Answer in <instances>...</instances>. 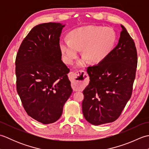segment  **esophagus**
<instances>
[{
	"mask_svg": "<svg viewBox=\"0 0 149 149\" xmlns=\"http://www.w3.org/2000/svg\"><path fill=\"white\" fill-rule=\"evenodd\" d=\"M72 83V86L75 90H79L83 87L86 83L88 74L83 70H78L75 72H71Z\"/></svg>",
	"mask_w": 149,
	"mask_h": 149,
	"instance_id": "34e87169",
	"label": "esophagus"
}]
</instances>
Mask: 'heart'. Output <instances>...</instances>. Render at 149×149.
Masks as SVG:
<instances>
[{
	"instance_id": "b5f03b06",
	"label": "heart",
	"mask_w": 149,
	"mask_h": 149,
	"mask_svg": "<svg viewBox=\"0 0 149 149\" xmlns=\"http://www.w3.org/2000/svg\"><path fill=\"white\" fill-rule=\"evenodd\" d=\"M68 36L69 40H62L59 43L63 59L72 65L81 50L84 56L77 63L78 66H84L88 61L93 64L103 61L111 52L116 40L112 28L93 26L75 29Z\"/></svg>"
}]
</instances>
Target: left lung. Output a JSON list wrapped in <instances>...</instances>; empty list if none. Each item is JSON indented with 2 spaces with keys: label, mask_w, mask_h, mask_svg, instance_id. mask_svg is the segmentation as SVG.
<instances>
[{
  "label": "left lung",
  "mask_w": 149,
  "mask_h": 149,
  "mask_svg": "<svg viewBox=\"0 0 149 149\" xmlns=\"http://www.w3.org/2000/svg\"><path fill=\"white\" fill-rule=\"evenodd\" d=\"M121 27L115 48L103 61L87 68L90 81L83 91L82 109L85 119L95 125L118 119L132 95L137 50L134 40Z\"/></svg>",
  "instance_id": "left-lung-1"
}]
</instances>
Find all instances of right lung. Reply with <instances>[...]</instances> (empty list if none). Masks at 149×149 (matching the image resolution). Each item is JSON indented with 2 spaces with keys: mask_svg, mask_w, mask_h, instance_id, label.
Returning a JSON list of instances; mask_svg holds the SVG:
<instances>
[{
  "mask_svg": "<svg viewBox=\"0 0 149 149\" xmlns=\"http://www.w3.org/2000/svg\"><path fill=\"white\" fill-rule=\"evenodd\" d=\"M65 25L41 24L22 41L15 60L17 90L27 115L38 122H56L72 89L61 61L59 37Z\"/></svg>",
  "mask_w": 149,
  "mask_h": 149,
  "instance_id": "1",
  "label": "right lung"
}]
</instances>
